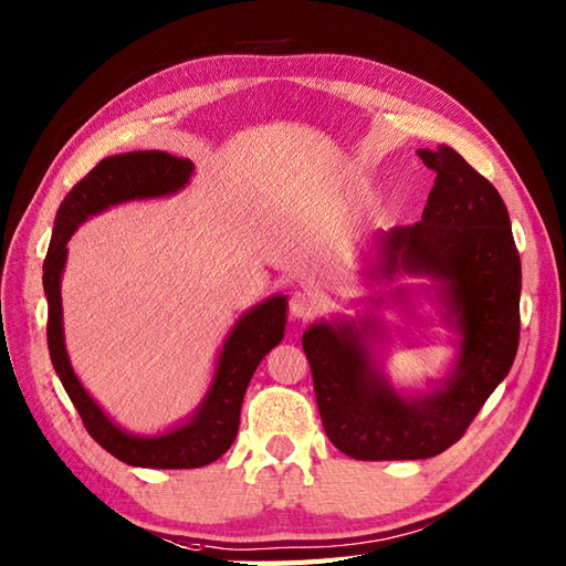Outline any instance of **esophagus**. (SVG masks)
<instances>
[{
    "label": "esophagus",
    "instance_id": "34e87169",
    "mask_svg": "<svg viewBox=\"0 0 566 566\" xmlns=\"http://www.w3.org/2000/svg\"><path fill=\"white\" fill-rule=\"evenodd\" d=\"M314 311H316V298L311 296V294L296 292V294L290 298V314H292V318L304 321V318H308V316H314Z\"/></svg>",
    "mask_w": 566,
    "mask_h": 566
}]
</instances>
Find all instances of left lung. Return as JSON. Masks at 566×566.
<instances>
[{"label":"left lung","mask_w":566,"mask_h":566,"mask_svg":"<svg viewBox=\"0 0 566 566\" xmlns=\"http://www.w3.org/2000/svg\"><path fill=\"white\" fill-rule=\"evenodd\" d=\"M436 172L420 221L375 233L367 276H426L423 292L457 335V359L426 394H401L377 363L384 323L375 316L318 321L304 338L323 428L355 460H428L464 436L506 379L521 335V258L496 187L450 146L418 150ZM391 302L411 304V286ZM389 302V298H387ZM371 308L384 298H371Z\"/></svg>","instance_id":"1"}]
</instances>
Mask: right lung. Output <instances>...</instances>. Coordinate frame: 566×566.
<instances>
[{"mask_svg": "<svg viewBox=\"0 0 566 566\" xmlns=\"http://www.w3.org/2000/svg\"><path fill=\"white\" fill-rule=\"evenodd\" d=\"M191 175H195V163L163 150H134L104 158L60 203L51 248L43 262L51 363L90 436L116 460L130 467L195 469L219 460L238 436L240 406L252 375L262 357L284 338L286 296H270L245 311L226 335L211 387L203 394L197 411L158 436H136L116 426L77 379L65 347L63 296H60L67 240L84 221L118 203L177 195L189 185Z\"/></svg>", "mask_w": 566, "mask_h": 566, "instance_id": "right-lung-1", "label": "right lung"}]
</instances>
